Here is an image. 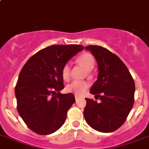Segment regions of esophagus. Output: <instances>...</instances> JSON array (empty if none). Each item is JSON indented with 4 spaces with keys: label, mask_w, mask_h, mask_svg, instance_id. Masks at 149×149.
Masks as SVG:
<instances>
[{
    "label": "esophagus",
    "mask_w": 149,
    "mask_h": 149,
    "mask_svg": "<svg viewBox=\"0 0 149 149\" xmlns=\"http://www.w3.org/2000/svg\"><path fill=\"white\" fill-rule=\"evenodd\" d=\"M79 97H80V96L79 95H77V94H75V99H76V100H77L78 98Z\"/></svg>",
    "instance_id": "esophagus-1"
}]
</instances>
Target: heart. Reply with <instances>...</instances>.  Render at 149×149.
<instances>
[{
  "label": "heart",
  "instance_id": "b5f03b06",
  "mask_svg": "<svg viewBox=\"0 0 149 149\" xmlns=\"http://www.w3.org/2000/svg\"><path fill=\"white\" fill-rule=\"evenodd\" d=\"M76 61L81 65H82L86 70L90 71L94 67L95 59L93 56L88 53H84L79 56L76 58ZM89 73V72H88ZM61 76L63 79L68 81L70 79V68L69 65L65 64L61 68ZM89 86V84L87 81H73L71 83L68 84L66 87V90L69 93H74L75 94L81 95L86 91L87 88Z\"/></svg>",
  "mask_w": 149,
  "mask_h": 149
}]
</instances>
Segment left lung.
<instances>
[{"mask_svg":"<svg viewBox=\"0 0 149 149\" xmlns=\"http://www.w3.org/2000/svg\"><path fill=\"white\" fill-rule=\"evenodd\" d=\"M98 64L97 80L91 88L101 102L86 98L84 116L87 123L103 133L116 131L126 120L134 102L135 84L129 70L117 56L106 48L90 45Z\"/></svg>","mask_w":149,"mask_h":149,"instance_id":"obj_1","label":"left lung"}]
</instances>
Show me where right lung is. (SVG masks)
Segmentation results:
<instances>
[{"mask_svg":"<svg viewBox=\"0 0 149 149\" xmlns=\"http://www.w3.org/2000/svg\"><path fill=\"white\" fill-rule=\"evenodd\" d=\"M83 49L79 45L49 46L30 57L21 69L15 88L17 109L35 133L50 134L65 123L75 96L60 93L65 88L61 68Z\"/></svg>","mask_w":149,"mask_h":149,"instance_id":"add662e5","label":"right lung"}]
</instances>
